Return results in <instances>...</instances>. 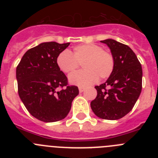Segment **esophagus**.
<instances>
[{
	"label": "esophagus",
	"mask_w": 158,
	"mask_h": 158,
	"mask_svg": "<svg viewBox=\"0 0 158 158\" xmlns=\"http://www.w3.org/2000/svg\"><path fill=\"white\" fill-rule=\"evenodd\" d=\"M84 91H85V88L79 87V92H80V93H83Z\"/></svg>",
	"instance_id": "34e87169"
}]
</instances>
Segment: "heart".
Returning <instances> with one entry per match:
<instances>
[{
  "instance_id": "1",
  "label": "heart",
  "mask_w": 158,
  "mask_h": 158,
  "mask_svg": "<svg viewBox=\"0 0 158 158\" xmlns=\"http://www.w3.org/2000/svg\"><path fill=\"white\" fill-rule=\"evenodd\" d=\"M82 63L83 70L74 73L69 77L73 85L88 86L100 79L107 78L113 72L115 61L112 54L104 51L101 46L87 43L76 46L73 53L64 51L57 57V65L65 73H71Z\"/></svg>"
}]
</instances>
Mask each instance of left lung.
Returning <instances> with one entry per match:
<instances>
[{"mask_svg": "<svg viewBox=\"0 0 158 158\" xmlns=\"http://www.w3.org/2000/svg\"><path fill=\"white\" fill-rule=\"evenodd\" d=\"M111 50L115 66L106 82L95 86L97 96L91 108L100 118L116 120L132 110L142 92V69L128 46L111 39L100 41Z\"/></svg>", "mask_w": 158, "mask_h": 158, "instance_id": "1", "label": "left lung"}]
</instances>
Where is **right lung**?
I'll use <instances>...</instances> for the list:
<instances>
[{
	"label": "right lung",
	"instance_id": "1",
	"mask_svg": "<svg viewBox=\"0 0 158 158\" xmlns=\"http://www.w3.org/2000/svg\"><path fill=\"white\" fill-rule=\"evenodd\" d=\"M69 44L40 43L25 53L16 67L19 98L31 115L43 122L65 118L79 93L77 86L67 85L66 76L57 65L58 55Z\"/></svg>",
	"mask_w": 158,
	"mask_h": 158
}]
</instances>
